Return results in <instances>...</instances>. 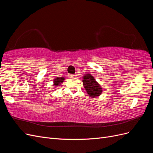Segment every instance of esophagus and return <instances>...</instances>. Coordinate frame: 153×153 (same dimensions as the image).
<instances>
[{
    "label": "esophagus",
    "instance_id": "34e87169",
    "mask_svg": "<svg viewBox=\"0 0 153 153\" xmlns=\"http://www.w3.org/2000/svg\"><path fill=\"white\" fill-rule=\"evenodd\" d=\"M68 76H69V78H74V77L76 76V75H71V74H69Z\"/></svg>",
    "mask_w": 153,
    "mask_h": 153
}]
</instances>
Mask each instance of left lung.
I'll return each instance as SVG.
<instances>
[{
	"mask_svg": "<svg viewBox=\"0 0 153 153\" xmlns=\"http://www.w3.org/2000/svg\"><path fill=\"white\" fill-rule=\"evenodd\" d=\"M82 80L87 93L91 98H96L102 93V87L99 84V83L95 80L94 77L91 74H85L82 76Z\"/></svg>",
	"mask_w": 153,
	"mask_h": 153,
	"instance_id": "8db88e82",
	"label": "left lung"
}]
</instances>
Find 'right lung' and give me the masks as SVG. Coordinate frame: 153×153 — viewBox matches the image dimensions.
Here are the masks:
<instances>
[{
  "instance_id": "add662e5",
  "label": "right lung",
  "mask_w": 153,
  "mask_h": 153,
  "mask_svg": "<svg viewBox=\"0 0 153 153\" xmlns=\"http://www.w3.org/2000/svg\"><path fill=\"white\" fill-rule=\"evenodd\" d=\"M66 78L64 77H57L53 79V85L52 86H53L55 88H57L58 86L61 85V84L64 82V81L65 80Z\"/></svg>"
}]
</instances>
